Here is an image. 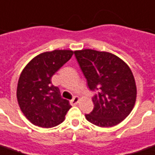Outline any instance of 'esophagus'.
<instances>
[{
  "label": "esophagus",
  "mask_w": 155,
  "mask_h": 155,
  "mask_svg": "<svg viewBox=\"0 0 155 155\" xmlns=\"http://www.w3.org/2000/svg\"><path fill=\"white\" fill-rule=\"evenodd\" d=\"M78 100H79V98L77 97V96H74V97L72 98V100H70V104H71V105H75V104H78Z\"/></svg>",
  "instance_id": "esophagus-1"
}]
</instances>
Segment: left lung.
Instances as JSON below:
<instances>
[{
	"label": "left lung",
	"instance_id": "obj_1",
	"mask_svg": "<svg viewBox=\"0 0 155 155\" xmlns=\"http://www.w3.org/2000/svg\"><path fill=\"white\" fill-rule=\"evenodd\" d=\"M91 91L94 110L86 119L100 127L119 124L131 113L137 97L136 83L130 67L118 56L86 49L74 51Z\"/></svg>",
	"mask_w": 155,
	"mask_h": 155
}]
</instances>
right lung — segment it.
<instances>
[{"label": "right lung", "mask_w": 155, "mask_h": 155, "mask_svg": "<svg viewBox=\"0 0 155 155\" xmlns=\"http://www.w3.org/2000/svg\"><path fill=\"white\" fill-rule=\"evenodd\" d=\"M73 55V51L55 50L31 60L22 70L17 88L19 107L27 119L40 127L61 124L71 106L61 98L51 78Z\"/></svg>", "instance_id": "1"}]
</instances>
